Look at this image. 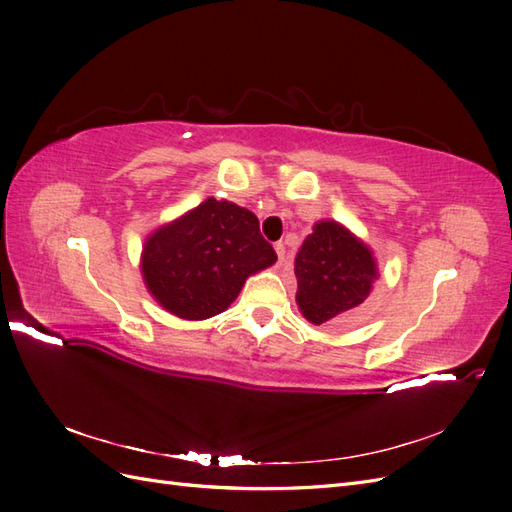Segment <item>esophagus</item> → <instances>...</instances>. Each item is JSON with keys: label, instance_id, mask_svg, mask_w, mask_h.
Here are the masks:
<instances>
[{"label": "esophagus", "instance_id": "1", "mask_svg": "<svg viewBox=\"0 0 512 512\" xmlns=\"http://www.w3.org/2000/svg\"><path fill=\"white\" fill-rule=\"evenodd\" d=\"M275 252H277V258H280V262H284V256H286V247L282 241L275 243Z\"/></svg>", "mask_w": 512, "mask_h": 512}]
</instances>
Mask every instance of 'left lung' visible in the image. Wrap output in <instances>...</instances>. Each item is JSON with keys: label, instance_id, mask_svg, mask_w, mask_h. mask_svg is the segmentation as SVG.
Wrapping results in <instances>:
<instances>
[{"label": "left lung", "instance_id": "obj_1", "mask_svg": "<svg viewBox=\"0 0 512 512\" xmlns=\"http://www.w3.org/2000/svg\"><path fill=\"white\" fill-rule=\"evenodd\" d=\"M297 305L312 324H350L378 280L369 247L333 220H320L294 258Z\"/></svg>", "mask_w": 512, "mask_h": 512}]
</instances>
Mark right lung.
I'll list each match as a JSON object with an SVG mask.
<instances>
[{
    "label": "right lung",
    "mask_w": 512,
    "mask_h": 512,
    "mask_svg": "<svg viewBox=\"0 0 512 512\" xmlns=\"http://www.w3.org/2000/svg\"><path fill=\"white\" fill-rule=\"evenodd\" d=\"M275 260L252 211L207 198L149 235L141 271L147 290L166 312L205 320L228 309L247 277Z\"/></svg>",
    "instance_id": "add662e5"
}]
</instances>
